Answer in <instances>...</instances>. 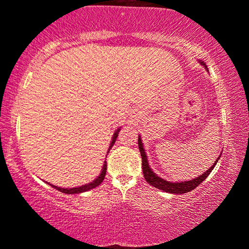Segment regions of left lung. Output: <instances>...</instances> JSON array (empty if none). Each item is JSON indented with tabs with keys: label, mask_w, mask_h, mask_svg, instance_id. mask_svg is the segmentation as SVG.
Instances as JSON below:
<instances>
[{
	"label": "left lung",
	"mask_w": 249,
	"mask_h": 249,
	"mask_svg": "<svg viewBox=\"0 0 249 249\" xmlns=\"http://www.w3.org/2000/svg\"><path fill=\"white\" fill-rule=\"evenodd\" d=\"M200 64L204 65L205 69H207V67H206V65H205L204 62H200ZM138 146H139V151H141L142 173H144L145 180H146L148 184L152 185L153 187L158 188V190L164 191V192L173 193V194L174 193H176V194L187 193V192H191V191L194 190V188H196V187H198L199 185L201 184V182L207 178L208 174L212 172V170L214 168V166H215V164H216V162H218V160L220 159V157H221V154H220L219 158L216 159V161L213 164V166H211L206 171V172H204V174L199 176L198 178L191 179V180H188V181L171 182V181H167V180L162 179V178H160V177L157 176V174L152 171V168L150 167V165H148V161H147V156H146V153H145L144 145H142L141 136H139V138H138Z\"/></svg>",
	"instance_id": "1"
}]
</instances>
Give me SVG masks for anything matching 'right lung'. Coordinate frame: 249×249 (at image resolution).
Listing matches in <instances>:
<instances>
[{"instance_id":"add662e5","label":"right lung","mask_w":249,"mask_h":249,"mask_svg":"<svg viewBox=\"0 0 249 249\" xmlns=\"http://www.w3.org/2000/svg\"><path fill=\"white\" fill-rule=\"evenodd\" d=\"M121 128H118V130L116 131L115 134H113L112 137V142H111L110 146H108V150H110L111 147L113 146V144L116 142V139L117 137H118V132ZM105 174H107V161H104V165H103V168H102V172L99 174L97 178L93 180L92 182H89V184H85L83 185V186H79V187H73V188H63V187H58V186H55V185H51L53 188H56L57 191H59V192L62 193H67V194H78V193H83V192H87V191H90L92 190V188H95L97 186H99V185L102 184V181L104 180L105 178Z\"/></svg>"}]
</instances>
